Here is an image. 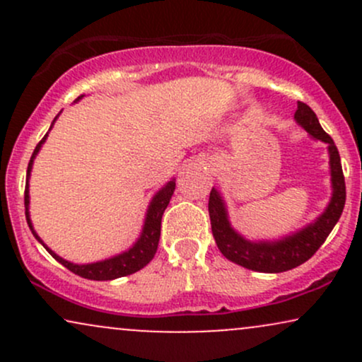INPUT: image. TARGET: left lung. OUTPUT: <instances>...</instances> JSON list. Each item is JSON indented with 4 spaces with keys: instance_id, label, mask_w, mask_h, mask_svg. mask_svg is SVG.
<instances>
[{
    "instance_id": "8db88e82",
    "label": "left lung",
    "mask_w": 362,
    "mask_h": 362,
    "mask_svg": "<svg viewBox=\"0 0 362 362\" xmlns=\"http://www.w3.org/2000/svg\"><path fill=\"white\" fill-rule=\"evenodd\" d=\"M294 120L313 139L327 144L332 195L322 214L315 221L277 240H248L231 226L226 202L216 187L209 195V218L219 252L228 260L255 272H286L305 264L322 247L337 224L346 204V182L334 139L320 126L317 114L306 103L298 102Z\"/></svg>"
}]
</instances>
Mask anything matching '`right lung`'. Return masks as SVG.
Masks as SVG:
<instances>
[{"label":"right lung","mask_w":362,"mask_h":362,"mask_svg":"<svg viewBox=\"0 0 362 362\" xmlns=\"http://www.w3.org/2000/svg\"><path fill=\"white\" fill-rule=\"evenodd\" d=\"M81 97H78L76 100H81ZM59 114L56 115V119L52 120L51 129L56 122ZM49 129V131H51ZM49 132L44 136L42 141L37 144L34 153H32L30 161H28V168H27V187H25V216H27V223L30 226L32 235L35 236V240L39 243L44 245V248L47 250L51 255L56 259L59 264L64 265L66 269L76 274V276L85 277V279H91V281H112L117 279V277H124V276H131V274L141 271L143 267H146L149 262L153 260L155 253L158 250V242H160V231H161V216H163L165 209H167L170 199H172L173 190H175V178L167 182L163 187H161L158 192L153 195V199L149 201V206L146 209V216H144V223H143V230H141V235L138 236L132 247H129L126 252L117 253V255L109 257L105 260H98V262H91V264H73V262L64 260L62 257L57 255L56 252H52L51 248L45 245L40 236L37 235V231L34 230V224H32L30 219V211H28V206H30V194H28V178H30L32 173V167H34V160L35 156L39 155L40 148L47 139Z\"/></svg>","instance_id":"1"}]
</instances>
